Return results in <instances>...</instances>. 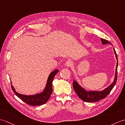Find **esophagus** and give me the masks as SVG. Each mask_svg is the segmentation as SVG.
I'll list each match as a JSON object with an SVG mask.
<instances>
[{
    "label": "esophagus",
    "instance_id": "esophagus-1",
    "mask_svg": "<svg viewBox=\"0 0 125 125\" xmlns=\"http://www.w3.org/2000/svg\"><path fill=\"white\" fill-rule=\"evenodd\" d=\"M65 65L66 67L69 68V67H70V66H72V61H71L69 60V61H68L66 62V63H65Z\"/></svg>",
    "mask_w": 125,
    "mask_h": 125
}]
</instances>
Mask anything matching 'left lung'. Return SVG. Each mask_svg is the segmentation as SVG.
<instances>
[{"label":"left lung","mask_w":125,"mask_h":125,"mask_svg":"<svg viewBox=\"0 0 125 125\" xmlns=\"http://www.w3.org/2000/svg\"><path fill=\"white\" fill-rule=\"evenodd\" d=\"M101 41L103 45L107 44V43H110L111 44V43L109 42L108 40L106 39L101 38ZM115 53V55L116 59L117 60V66H116V70H115V80L111 85L109 87H108L106 89L102 91H89L87 92L85 91V89H83L82 87H80L79 84H78L76 81H74L73 83V87L74 91L76 92L77 94L78 95L81 99L83 101H85L87 102H97V101H100L101 100H102L103 98H105L107 96L109 95V94L111 92L112 88L114 87L115 85L116 82H117V68H118V57L117 55L116 54V52L115 49H114Z\"/></svg>","instance_id":"obj_1"}]
</instances>
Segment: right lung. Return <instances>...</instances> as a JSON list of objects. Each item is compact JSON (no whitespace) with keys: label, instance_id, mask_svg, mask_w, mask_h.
<instances>
[{"label":"right lung","instance_id":"right-lung-1","mask_svg":"<svg viewBox=\"0 0 125 125\" xmlns=\"http://www.w3.org/2000/svg\"><path fill=\"white\" fill-rule=\"evenodd\" d=\"M58 71H59L58 70H55L51 72V73L49 74L48 77L46 88L43 92L40 94L29 96L24 95L16 92L15 90L14 89L12 85H11V89H12V91L17 97L20 98V99H21L23 102L27 103L28 105L31 106H38L42 105V104L47 102L49 98L51 97V95L52 94V91H53L52 82H53L54 78Z\"/></svg>","mask_w":125,"mask_h":125}]
</instances>
